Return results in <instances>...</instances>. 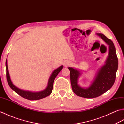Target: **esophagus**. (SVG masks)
I'll use <instances>...</instances> for the list:
<instances>
[{"label": "esophagus", "mask_w": 124, "mask_h": 124, "mask_svg": "<svg viewBox=\"0 0 124 124\" xmlns=\"http://www.w3.org/2000/svg\"><path fill=\"white\" fill-rule=\"evenodd\" d=\"M71 64V63L69 61H65L64 63V65L65 67H67V66H69Z\"/></svg>", "instance_id": "obj_1"}]
</instances>
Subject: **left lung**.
Here are the masks:
<instances>
[{
    "instance_id": "8db88e82",
    "label": "left lung",
    "mask_w": 124,
    "mask_h": 124,
    "mask_svg": "<svg viewBox=\"0 0 124 124\" xmlns=\"http://www.w3.org/2000/svg\"><path fill=\"white\" fill-rule=\"evenodd\" d=\"M109 46V54L104 64L99 68L90 86L83 88L78 84V79L82 72L72 67L70 72L72 89L77 96L84 98H94L104 93L112 87L115 83L118 67V60L113 42L102 33H96Z\"/></svg>"
}]
</instances>
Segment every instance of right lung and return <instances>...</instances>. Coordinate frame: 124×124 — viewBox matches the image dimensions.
I'll return each mask as SVG.
<instances>
[{
  "mask_svg": "<svg viewBox=\"0 0 124 124\" xmlns=\"http://www.w3.org/2000/svg\"><path fill=\"white\" fill-rule=\"evenodd\" d=\"M6 77L7 82L9 87L13 89V91H15L16 93H17L19 95L22 96L23 98L29 100H37L43 99L44 97L48 96L50 94L52 93L53 87V83L55 80V78L57 75L59 74V73L61 71L63 68V65H61L60 67L57 68L56 69L54 70L52 73L51 75L50 76L49 78L48 81V84L46 88L44 89V90L39 92H31L29 91H25L22 90L20 88H17L16 87L14 84L12 82L11 79H10L9 73L8 71V69L7 66V60L6 61Z\"/></svg>",
  "mask_w": 124,
  "mask_h": 124,
  "instance_id": "1",
  "label": "right lung"
}]
</instances>
